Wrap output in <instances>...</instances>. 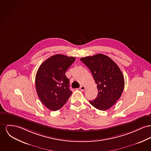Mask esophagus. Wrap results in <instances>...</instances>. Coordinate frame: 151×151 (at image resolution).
I'll use <instances>...</instances> for the list:
<instances>
[{
	"label": "esophagus",
	"instance_id": "1",
	"mask_svg": "<svg viewBox=\"0 0 151 151\" xmlns=\"http://www.w3.org/2000/svg\"><path fill=\"white\" fill-rule=\"evenodd\" d=\"M80 89L81 91H85L86 88H85V86H84L83 85H82V86H81L80 88Z\"/></svg>",
	"mask_w": 151,
	"mask_h": 151
}]
</instances>
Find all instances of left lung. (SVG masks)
Segmentation results:
<instances>
[{"label":"left lung","instance_id":"1","mask_svg":"<svg viewBox=\"0 0 151 151\" xmlns=\"http://www.w3.org/2000/svg\"><path fill=\"white\" fill-rule=\"evenodd\" d=\"M80 60L89 69L97 84V97L89 101L90 104L101 111L109 109L120 99L124 88V78L119 67L109 57L102 54Z\"/></svg>","mask_w":151,"mask_h":151}]
</instances>
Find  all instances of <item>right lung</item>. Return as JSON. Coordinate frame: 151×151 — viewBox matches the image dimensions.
<instances>
[{"label":"right lung","mask_w":151,"mask_h":151,"mask_svg":"<svg viewBox=\"0 0 151 151\" xmlns=\"http://www.w3.org/2000/svg\"><path fill=\"white\" fill-rule=\"evenodd\" d=\"M75 60L73 57L56 54L44 61L37 72V93L42 103L51 111L60 109L70 97L72 91L65 73Z\"/></svg>","instance_id":"obj_1"}]
</instances>
